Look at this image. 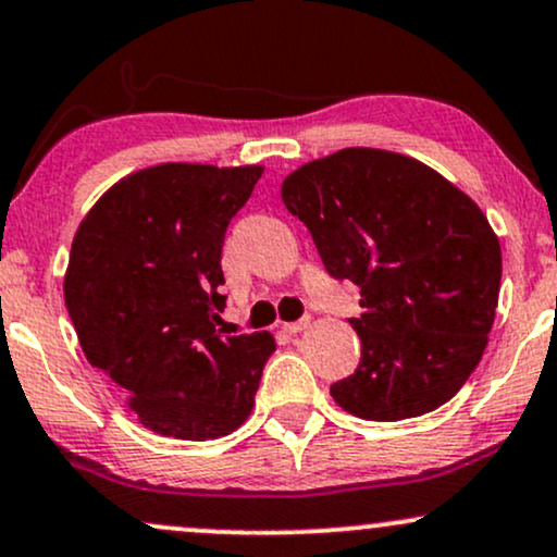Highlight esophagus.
I'll return each instance as SVG.
<instances>
[{"instance_id":"1","label":"esophagus","mask_w":557,"mask_h":557,"mask_svg":"<svg viewBox=\"0 0 557 557\" xmlns=\"http://www.w3.org/2000/svg\"><path fill=\"white\" fill-rule=\"evenodd\" d=\"M309 324H311V319L304 317V319H298V322H285L283 330L287 332V335H296V332H304Z\"/></svg>"}]
</instances>
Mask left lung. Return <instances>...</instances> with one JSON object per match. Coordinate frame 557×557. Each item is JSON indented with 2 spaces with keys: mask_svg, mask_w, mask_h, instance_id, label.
I'll return each mask as SVG.
<instances>
[{
  "mask_svg": "<svg viewBox=\"0 0 557 557\" xmlns=\"http://www.w3.org/2000/svg\"><path fill=\"white\" fill-rule=\"evenodd\" d=\"M332 277L361 287L359 369L330 387L369 421L430 413L469 380L500 296V240L482 209L419 159L341 149L283 181Z\"/></svg>",
  "mask_w": 557,
  "mask_h": 557,
  "instance_id": "1",
  "label": "left lung"
}]
</instances>
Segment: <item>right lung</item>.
Returning a JSON list of instances; mask_svg holds the SVG:
<instances>
[{
    "mask_svg": "<svg viewBox=\"0 0 557 557\" xmlns=\"http://www.w3.org/2000/svg\"><path fill=\"white\" fill-rule=\"evenodd\" d=\"M261 172L190 162L131 172L73 238L65 306L83 354L164 437H225L253 408L274 337L225 335L216 287L225 230Z\"/></svg>",
    "mask_w": 557,
    "mask_h": 557,
    "instance_id": "obj_1",
    "label": "right lung"
}]
</instances>
